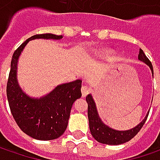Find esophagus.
Segmentation results:
<instances>
[{
    "label": "esophagus",
    "instance_id": "1",
    "mask_svg": "<svg viewBox=\"0 0 160 160\" xmlns=\"http://www.w3.org/2000/svg\"><path fill=\"white\" fill-rule=\"evenodd\" d=\"M90 92H91V89L88 86H82V88H81V93H82V96L83 97H85Z\"/></svg>",
    "mask_w": 160,
    "mask_h": 160
}]
</instances>
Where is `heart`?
Instances as JSON below:
<instances>
[{"mask_svg": "<svg viewBox=\"0 0 160 160\" xmlns=\"http://www.w3.org/2000/svg\"><path fill=\"white\" fill-rule=\"evenodd\" d=\"M105 52H107V53H108V52H108V50H106V51H105Z\"/></svg>", "mask_w": 160, "mask_h": 160, "instance_id": "heart-1", "label": "heart"}]
</instances>
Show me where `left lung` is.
<instances>
[{
	"mask_svg": "<svg viewBox=\"0 0 160 160\" xmlns=\"http://www.w3.org/2000/svg\"><path fill=\"white\" fill-rule=\"evenodd\" d=\"M138 59L140 61L144 62V64H146L150 68L152 74H154L153 66H152L151 62L149 61V59L144 54L142 49L139 50ZM86 101L88 104V118H89V127H90L91 133H92V137L97 142H99L101 144L117 145V144H124V143L132 140L142 129V127L144 126V122L148 117V114H149V111H148L144 119L134 128H132L131 130H127V131H118V130L112 129L103 122V120L101 119V118L98 115L96 105H95V102H94L92 94L87 95Z\"/></svg>",
	"mask_w": 160,
	"mask_h": 160,
	"instance_id": "8db88e82",
	"label": "left lung"
}]
</instances>
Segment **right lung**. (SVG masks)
Here are the masks:
<instances>
[{
  "mask_svg": "<svg viewBox=\"0 0 160 160\" xmlns=\"http://www.w3.org/2000/svg\"><path fill=\"white\" fill-rule=\"evenodd\" d=\"M36 39L60 40L62 35H34L23 42L14 52L6 87L11 113L18 127L28 136L42 141L54 140L66 131L74 102L81 97V80L57 85L40 98L28 95L18 84L17 63L29 41Z\"/></svg>",
  "mask_w": 160,
  "mask_h": 160,
  "instance_id": "1",
  "label": "right lung"
}]
</instances>
